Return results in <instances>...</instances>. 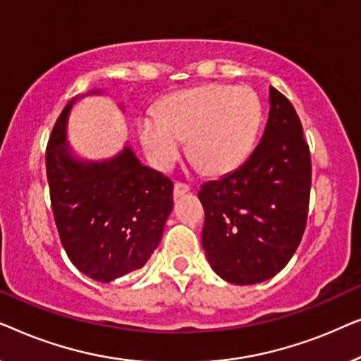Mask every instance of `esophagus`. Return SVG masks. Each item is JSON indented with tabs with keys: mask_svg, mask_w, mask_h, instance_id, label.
Segmentation results:
<instances>
[{
	"mask_svg": "<svg viewBox=\"0 0 361 361\" xmlns=\"http://www.w3.org/2000/svg\"><path fill=\"white\" fill-rule=\"evenodd\" d=\"M187 192H189V185L182 184V182H176L174 184V197L179 199V197H184Z\"/></svg>",
	"mask_w": 361,
	"mask_h": 361,
	"instance_id": "esophagus-1",
	"label": "esophagus"
}]
</instances>
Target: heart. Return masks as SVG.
Returning a JSON list of instances; mask_svg holds the SVG:
<instances>
[{
	"label": "heart",
	"mask_w": 361,
	"mask_h": 361,
	"mask_svg": "<svg viewBox=\"0 0 361 361\" xmlns=\"http://www.w3.org/2000/svg\"><path fill=\"white\" fill-rule=\"evenodd\" d=\"M261 121V105L253 90L209 83L166 95L157 115L145 113L137 133L159 169H169L187 154L207 174L220 176L238 167L250 154Z\"/></svg>",
	"instance_id": "heart-1"
}]
</instances>
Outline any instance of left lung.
Listing matches in <instances>:
<instances>
[{
	"instance_id": "obj_1",
	"label": "left lung",
	"mask_w": 361,
	"mask_h": 361,
	"mask_svg": "<svg viewBox=\"0 0 361 361\" xmlns=\"http://www.w3.org/2000/svg\"><path fill=\"white\" fill-rule=\"evenodd\" d=\"M309 146L294 106L269 87L263 137L238 169L205 182L202 246L212 269L231 284H256L289 263L307 224Z\"/></svg>"
}]
</instances>
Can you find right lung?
<instances>
[{"label": "right lung", "mask_w": 361, "mask_h": 361, "mask_svg": "<svg viewBox=\"0 0 361 361\" xmlns=\"http://www.w3.org/2000/svg\"><path fill=\"white\" fill-rule=\"evenodd\" d=\"M75 102L57 118L46 151L54 220L73 266L110 283L142 268L154 253L174 205V184L142 166L130 146L105 161L73 156L67 120Z\"/></svg>", "instance_id": "obj_1"}]
</instances>
